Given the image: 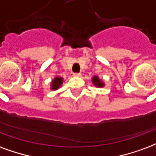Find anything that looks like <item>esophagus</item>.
Instances as JSON below:
<instances>
[{
  "label": "esophagus",
  "instance_id": "esophagus-1",
  "mask_svg": "<svg viewBox=\"0 0 156 156\" xmlns=\"http://www.w3.org/2000/svg\"><path fill=\"white\" fill-rule=\"evenodd\" d=\"M80 76H81V74L80 73H74L73 74V76H75V77H80Z\"/></svg>",
  "mask_w": 156,
  "mask_h": 156
}]
</instances>
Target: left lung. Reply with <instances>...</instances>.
Masks as SVG:
<instances>
[{
	"mask_svg": "<svg viewBox=\"0 0 156 156\" xmlns=\"http://www.w3.org/2000/svg\"><path fill=\"white\" fill-rule=\"evenodd\" d=\"M92 83L94 84V86H96V87H98V88H102V87H104L105 86V82L99 78L97 76H94L92 77Z\"/></svg>",
	"mask_w": 156,
	"mask_h": 156,
	"instance_id": "1",
	"label": "left lung"
}]
</instances>
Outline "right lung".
Wrapping results in <instances>:
<instances>
[{
    "instance_id": "obj_1",
    "label": "right lung",
    "mask_w": 156,
    "mask_h": 156,
    "mask_svg": "<svg viewBox=\"0 0 156 156\" xmlns=\"http://www.w3.org/2000/svg\"><path fill=\"white\" fill-rule=\"evenodd\" d=\"M63 81H64V80H63L62 77H55L54 79L52 80L51 82V89L52 90H58L61 86Z\"/></svg>"
}]
</instances>
